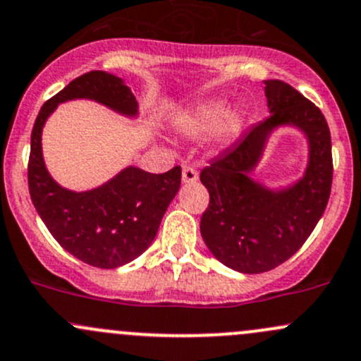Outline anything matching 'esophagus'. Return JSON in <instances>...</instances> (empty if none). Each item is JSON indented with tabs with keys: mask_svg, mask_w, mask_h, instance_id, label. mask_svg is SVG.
Returning <instances> with one entry per match:
<instances>
[{
	"mask_svg": "<svg viewBox=\"0 0 361 361\" xmlns=\"http://www.w3.org/2000/svg\"><path fill=\"white\" fill-rule=\"evenodd\" d=\"M198 180V172H196L195 166L184 165L182 166V182L184 184H195Z\"/></svg>",
	"mask_w": 361,
	"mask_h": 361,
	"instance_id": "obj_1",
	"label": "esophagus"
}]
</instances>
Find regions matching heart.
Here are the masks:
<instances>
[{
    "instance_id": "b5f03b06",
    "label": "heart",
    "mask_w": 361,
    "mask_h": 361,
    "mask_svg": "<svg viewBox=\"0 0 361 361\" xmlns=\"http://www.w3.org/2000/svg\"><path fill=\"white\" fill-rule=\"evenodd\" d=\"M245 116L241 111H226L222 102H205L185 114L179 128L188 135H203L214 130L219 142H231L241 133Z\"/></svg>"
}]
</instances>
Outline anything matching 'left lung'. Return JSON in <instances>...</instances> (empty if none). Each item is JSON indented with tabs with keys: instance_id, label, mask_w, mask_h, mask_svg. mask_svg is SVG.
I'll return each instance as SVG.
<instances>
[{
	"instance_id": "obj_1",
	"label": "left lung",
	"mask_w": 361,
	"mask_h": 361,
	"mask_svg": "<svg viewBox=\"0 0 361 361\" xmlns=\"http://www.w3.org/2000/svg\"><path fill=\"white\" fill-rule=\"evenodd\" d=\"M264 92L271 116L200 173L210 195L200 222L203 241L217 261L247 274L290 259L317 228L332 189V142L322 111L285 81L266 80ZM281 124L307 133L310 161L302 180L273 192L247 176L269 133Z\"/></svg>"
}]
</instances>
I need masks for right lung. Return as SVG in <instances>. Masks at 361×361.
I'll use <instances>...</instances> for the list:
<instances>
[{
  "instance_id": "add662e5",
  "label": "right lung",
  "mask_w": 361,
  "mask_h": 361,
  "mask_svg": "<svg viewBox=\"0 0 361 361\" xmlns=\"http://www.w3.org/2000/svg\"><path fill=\"white\" fill-rule=\"evenodd\" d=\"M90 99L125 116H137V100L121 78L90 71L43 104L31 133L29 195L51 236L90 266L113 269L139 257L154 240L166 208L180 188V166L149 173L128 166L92 191L61 188L48 173L42 153L47 118L61 102Z\"/></svg>"
}]
</instances>
